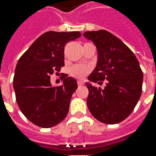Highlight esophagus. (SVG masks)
Returning a JSON list of instances; mask_svg holds the SVG:
<instances>
[{
	"label": "esophagus",
	"mask_w": 156,
	"mask_h": 156,
	"mask_svg": "<svg viewBox=\"0 0 156 156\" xmlns=\"http://www.w3.org/2000/svg\"><path fill=\"white\" fill-rule=\"evenodd\" d=\"M83 83L82 81H78V87H81V86H83Z\"/></svg>",
	"instance_id": "esophagus-1"
}]
</instances>
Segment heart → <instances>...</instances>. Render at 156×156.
<instances>
[{
	"label": "heart",
	"mask_w": 156,
	"mask_h": 156,
	"mask_svg": "<svg viewBox=\"0 0 156 156\" xmlns=\"http://www.w3.org/2000/svg\"><path fill=\"white\" fill-rule=\"evenodd\" d=\"M88 71H89L88 68L85 67V66H83V65H75V66H73L70 68L69 73H70V74L72 76H73L75 78H83L86 76Z\"/></svg>",
	"instance_id": "obj_1"
}]
</instances>
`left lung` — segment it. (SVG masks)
Wrapping results in <instances>:
<instances>
[{"mask_svg": "<svg viewBox=\"0 0 156 156\" xmlns=\"http://www.w3.org/2000/svg\"><path fill=\"white\" fill-rule=\"evenodd\" d=\"M98 51L97 65L86 82L87 105L92 115L102 123L115 124L124 120L134 110L142 93L143 73L135 55L117 37L105 30L85 32Z\"/></svg>", "mask_w": 156, "mask_h": 156, "instance_id": "8db88e82", "label": "left lung"}]
</instances>
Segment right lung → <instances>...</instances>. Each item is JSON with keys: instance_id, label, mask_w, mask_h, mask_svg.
<instances>
[{"instance_id": "right-lung-1", "label": "right lung", "mask_w": 156, "mask_h": 156, "mask_svg": "<svg viewBox=\"0 0 156 156\" xmlns=\"http://www.w3.org/2000/svg\"><path fill=\"white\" fill-rule=\"evenodd\" d=\"M79 32L50 31L39 37L19 59L13 87L16 103L27 119L41 128H51L67 116L76 79L64 75L62 84L52 87L50 76L64 66V47L78 38Z\"/></svg>"}]
</instances>
